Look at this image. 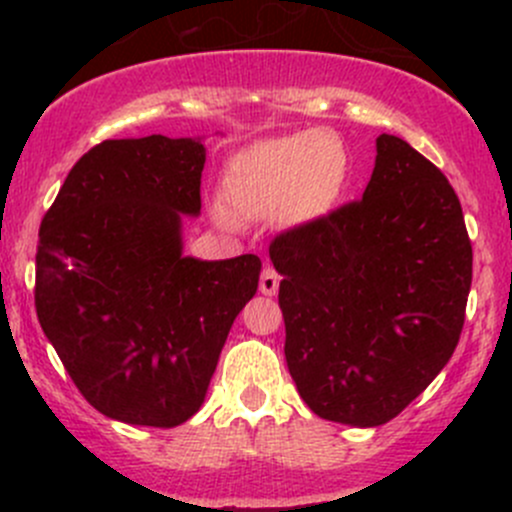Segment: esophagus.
I'll use <instances>...</instances> for the list:
<instances>
[{
	"label": "esophagus",
	"instance_id": "esophagus-1",
	"mask_svg": "<svg viewBox=\"0 0 512 512\" xmlns=\"http://www.w3.org/2000/svg\"><path fill=\"white\" fill-rule=\"evenodd\" d=\"M277 289H280V275H277L275 267L265 265V270L260 275V292L272 297V294H277Z\"/></svg>",
	"mask_w": 512,
	"mask_h": 512
}]
</instances>
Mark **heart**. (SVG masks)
Returning <instances> with one entry per match:
<instances>
[{
  "label": "heart",
  "instance_id": "b5f03b06",
  "mask_svg": "<svg viewBox=\"0 0 512 512\" xmlns=\"http://www.w3.org/2000/svg\"><path fill=\"white\" fill-rule=\"evenodd\" d=\"M347 178V156L337 136L307 131L272 138L227 160L223 193L242 218L287 213L309 220L337 203Z\"/></svg>",
  "mask_w": 512,
  "mask_h": 512
}]
</instances>
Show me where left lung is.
Returning a JSON list of instances; mask_svg holds the SVG:
<instances>
[{
    "label": "left lung",
    "instance_id": "obj_1",
    "mask_svg": "<svg viewBox=\"0 0 512 512\" xmlns=\"http://www.w3.org/2000/svg\"><path fill=\"white\" fill-rule=\"evenodd\" d=\"M270 260L287 369L319 418L381 426L456 352L471 237L446 175L401 138H376L364 198L282 230Z\"/></svg>",
    "mask_w": 512,
    "mask_h": 512
}]
</instances>
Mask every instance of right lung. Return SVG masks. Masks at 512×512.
Returning <instances> with one entry per match:
<instances>
[{
  "instance_id": "right-lung-1",
  "label": "right lung",
  "mask_w": 512,
  "mask_h": 512,
  "mask_svg": "<svg viewBox=\"0 0 512 512\" xmlns=\"http://www.w3.org/2000/svg\"><path fill=\"white\" fill-rule=\"evenodd\" d=\"M203 165L193 138L103 141L41 218L36 317L81 396L116 421H188L257 292V255L183 257L180 218L200 213Z\"/></svg>"
}]
</instances>
